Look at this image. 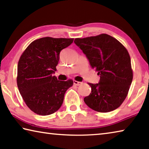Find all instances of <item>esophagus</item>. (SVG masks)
<instances>
[{
	"mask_svg": "<svg viewBox=\"0 0 149 149\" xmlns=\"http://www.w3.org/2000/svg\"><path fill=\"white\" fill-rule=\"evenodd\" d=\"M74 84L75 85H77V86H79V85L83 84V83L77 81H74Z\"/></svg>",
	"mask_w": 149,
	"mask_h": 149,
	"instance_id": "obj_1",
	"label": "esophagus"
}]
</instances>
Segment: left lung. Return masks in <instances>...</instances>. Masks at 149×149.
<instances>
[{"instance_id": "left-lung-1", "label": "left lung", "mask_w": 149, "mask_h": 149, "mask_svg": "<svg viewBox=\"0 0 149 149\" xmlns=\"http://www.w3.org/2000/svg\"><path fill=\"white\" fill-rule=\"evenodd\" d=\"M74 42L100 75L99 84L88 83L91 92L84 98L85 103L99 112L116 110L124 101L133 80L129 52L116 39L104 33L76 38Z\"/></svg>"}]
</instances>
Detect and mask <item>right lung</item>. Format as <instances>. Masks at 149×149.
I'll return each instance as SVG.
<instances>
[{
    "instance_id": "right-lung-1",
    "label": "right lung",
    "mask_w": 149,
    "mask_h": 149,
    "mask_svg": "<svg viewBox=\"0 0 149 149\" xmlns=\"http://www.w3.org/2000/svg\"><path fill=\"white\" fill-rule=\"evenodd\" d=\"M74 39L47 37L35 40L21 55L17 64V85L25 103L35 114L47 116L59 109L64 94L74 81H59L53 75L60 52Z\"/></svg>"
}]
</instances>
